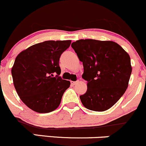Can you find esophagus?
I'll return each mask as SVG.
<instances>
[{
    "instance_id": "34e87169",
    "label": "esophagus",
    "mask_w": 146,
    "mask_h": 146,
    "mask_svg": "<svg viewBox=\"0 0 146 146\" xmlns=\"http://www.w3.org/2000/svg\"><path fill=\"white\" fill-rule=\"evenodd\" d=\"M78 82H74V81H71V84L72 85H75Z\"/></svg>"
}]
</instances>
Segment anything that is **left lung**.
Instances as JSON below:
<instances>
[{"label":"left lung","instance_id":"1","mask_svg":"<svg viewBox=\"0 0 146 146\" xmlns=\"http://www.w3.org/2000/svg\"><path fill=\"white\" fill-rule=\"evenodd\" d=\"M84 65L82 78L87 91L80 96L87 109L103 112L110 109L128 87L132 68L129 54L111 40L81 39L72 43Z\"/></svg>","mask_w":146,"mask_h":146}]
</instances>
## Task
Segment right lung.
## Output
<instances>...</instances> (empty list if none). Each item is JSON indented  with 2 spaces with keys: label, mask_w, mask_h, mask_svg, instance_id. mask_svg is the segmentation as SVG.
Here are the masks:
<instances>
[{
  "label": "right lung",
  "mask_w": 146,
  "mask_h": 146,
  "mask_svg": "<svg viewBox=\"0 0 146 146\" xmlns=\"http://www.w3.org/2000/svg\"><path fill=\"white\" fill-rule=\"evenodd\" d=\"M71 42L46 40L30 46L15 58L11 70L13 84L22 101L32 110L48 113L60 104L70 82L59 76V60Z\"/></svg>",
  "instance_id": "add662e5"
}]
</instances>
